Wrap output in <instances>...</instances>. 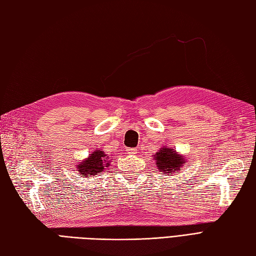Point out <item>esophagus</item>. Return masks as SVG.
Here are the masks:
<instances>
[{
  "label": "esophagus",
  "instance_id": "1",
  "mask_svg": "<svg viewBox=\"0 0 256 256\" xmlns=\"http://www.w3.org/2000/svg\"><path fill=\"white\" fill-rule=\"evenodd\" d=\"M126 151H127L128 154H136V150L134 148H128Z\"/></svg>",
  "mask_w": 256,
  "mask_h": 256
}]
</instances>
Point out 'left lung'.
<instances>
[{
    "label": "left lung",
    "mask_w": 256,
    "mask_h": 256,
    "mask_svg": "<svg viewBox=\"0 0 256 256\" xmlns=\"http://www.w3.org/2000/svg\"><path fill=\"white\" fill-rule=\"evenodd\" d=\"M156 160V166L158 167L160 174L175 172L182 170V164H186L184 156L177 154L174 148H163L160 152L154 155Z\"/></svg>",
    "instance_id": "obj_1"
}]
</instances>
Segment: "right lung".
I'll list each match as a JSON object with an SVG mask.
<instances>
[{"label":"right lung","mask_w":256,"mask_h":256,"mask_svg":"<svg viewBox=\"0 0 256 256\" xmlns=\"http://www.w3.org/2000/svg\"><path fill=\"white\" fill-rule=\"evenodd\" d=\"M106 158L103 151H94L88 160L81 162V164L77 166L78 172L84 177L86 176H94L96 174H100L104 167H108L110 163H106Z\"/></svg>","instance_id":"add662e5"}]
</instances>
